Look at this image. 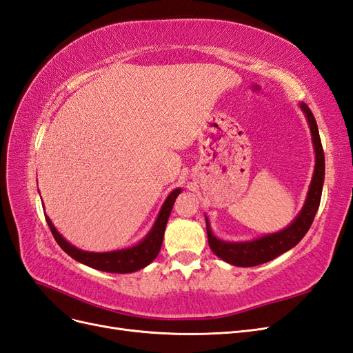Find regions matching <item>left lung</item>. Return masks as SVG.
<instances>
[{"mask_svg":"<svg viewBox=\"0 0 353 353\" xmlns=\"http://www.w3.org/2000/svg\"><path fill=\"white\" fill-rule=\"evenodd\" d=\"M301 109L303 110L309 128H311L314 150H315V169L311 185H309L307 196L305 200V205L299 215L293 219V222L284 228L283 231L268 234L259 239H254L250 241H223L216 239L212 234L209 219L206 218V230H208V241L212 252L215 253L218 258L225 261L234 266H256L265 262H270L275 259L276 256L283 254L284 252L290 250L292 248L301 241L307 230L311 228L315 213L319 208V201H321V193L324 185V175H325V160H324V150L321 144V138H319L318 126L315 122V117L305 103H301Z\"/></svg>","mask_w":353,"mask_h":353,"instance_id":"1","label":"left lung"}]
</instances>
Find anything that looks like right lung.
<instances>
[{"label": "right lung", "mask_w": 353, "mask_h": 353, "mask_svg": "<svg viewBox=\"0 0 353 353\" xmlns=\"http://www.w3.org/2000/svg\"><path fill=\"white\" fill-rule=\"evenodd\" d=\"M179 193H181V188H176L166 197L162 209H160V212H159L154 225L152 227L150 231H148L147 236L140 243L132 245V248L122 249V250L103 252V253L81 250L61 237V234L56 230L54 225H52V222L50 221L48 216H46V219H47L48 227L52 232V236H54L60 248L74 261H78L87 266H91V268H94V270L104 271V272L130 274V272H135L138 270H143L144 266L153 262L156 256L159 254L160 248H162L163 234H165L166 223H168V219L170 215V210H172L175 199L178 197Z\"/></svg>", "instance_id": "add662e5"}]
</instances>
